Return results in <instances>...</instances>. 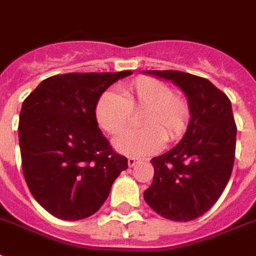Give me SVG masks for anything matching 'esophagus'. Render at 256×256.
<instances>
[{
	"label": "esophagus",
	"instance_id": "1",
	"mask_svg": "<svg viewBox=\"0 0 256 256\" xmlns=\"http://www.w3.org/2000/svg\"><path fill=\"white\" fill-rule=\"evenodd\" d=\"M138 162H140V161H138V160H136V158H134V157H130V158L128 160V166H130V168L136 166V165Z\"/></svg>",
	"mask_w": 256,
	"mask_h": 256
}]
</instances>
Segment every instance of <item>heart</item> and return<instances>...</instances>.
<instances>
[{
  "label": "heart",
  "instance_id": "b5f03b06",
  "mask_svg": "<svg viewBox=\"0 0 256 256\" xmlns=\"http://www.w3.org/2000/svg\"><path fill=\"white\" fill-rule=\"evenodd\" d=\"M144 110L141 126L130 128L118 136L112 142L118 153L128 157H146L160 152L165 140L176 141L184 134L189 120L188 102L178 94L172 92L164 82L141 76L128 84L122 95L104 91L95 106L98 124L110 134L122 132L132 111Z\"/></svg>",
  "mask_w": 256,
  "mask_h": 256
}]
</instances>
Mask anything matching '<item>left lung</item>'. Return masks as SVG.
<instances>
[{"instance_id":"obj_1","label":"left lung","mask_w":256,"mask_h":256,"mask_svg":"<svg viewBox=\"0 0 256 256\" xmlns=\"http://www.w3.org/2000/svg\"><path fill=\"white\" fill-rule=\"evenodd\" d=\"M142 74L177 86L186 96L190 114L181 141L150 161L154 177L144 198L165 219L194 220L219 200L231 177L236 146L231 102L200 76L180 71Z\"/></svg>"}]
</instances>
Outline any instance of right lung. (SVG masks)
Returning <instances> with one entry per match:
<instances>
[{
    "mask_svg": "<svg viewBox=\"0 0 256 256\" xmlns=\"http://www.w3.org/2000/svg\"><path fill=\"white\" fill-rule=\"evenodd\" d=\"M132 71L64 74L42 80L22 103L18 141L25 181L54 218L80 220L110 194L128 158L111 149L98 128L95 106Z\"/></svg>",
    "mask_w": 256,
    "mask_h": 256,
    "instance_id": "obj_1",
    "label": "right lung"
}]
</instances>
